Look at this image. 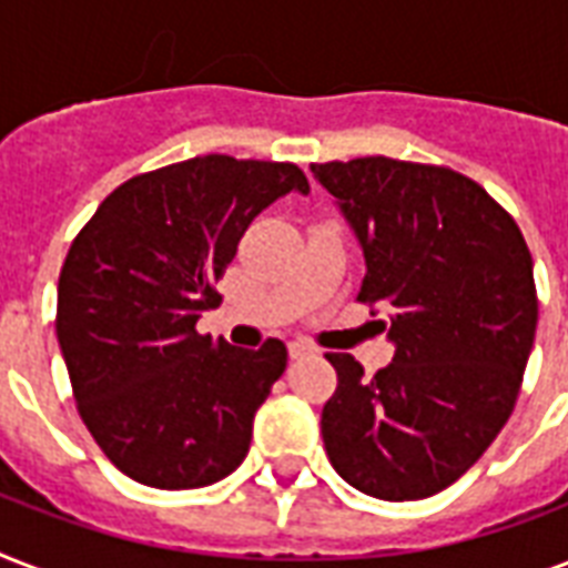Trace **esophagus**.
Wrapping results in <instances>:
<instances>
[{"instance_id":"obj_1","label":"esophagus","mask_w":568,"mask_h":568,"mask_svg":"<svg viewBox=\"0 0 568 568\" xmlns=\"http://www.w3.org/2000/svg\"><path fill=\"white\" fill-rule=\"evenodd\" d=\"M310 354H315V347H312L310 342H292V345H288V356H292V359H301V356Z\"/></svg>"}]
</instances>
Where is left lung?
<instances>
[{
    "mask_svg": "<svg viewBox=\"0 0 568 568\" xmlns=\"http://www.w3.org/2000/svg\"><path fill=\"white\" fill-rule=\"evenodd\" d=\"M365 253L356 301L388 312L395 359L374 377L327 354L338 386L321 436L338 475L418 501L466 475L510 418L537 333L534 258L519 223L445 164L365 155L312 164Z\"/></svg>",
    "mask_w": 568,
    "mask_h": 568,
    "instance_id": "1",
    "label": "left lung"
}]
</instances>
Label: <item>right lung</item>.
<instances>
[{"label": "right lung", "instance_id": "1", "mask_svg": "<svg viewBox=\"0 0 568 568\" xmlns=\"http://www.w3.org/2000/svg\"><path fill=\"white\" fill-rule=\"evenodd\" d=\"M288 191H310L292 162L196 155L118 185L67 250L55 333L75 409L138 484L196 489L247 457L288 354L203 336L196 318L221 306L250 221Z\"/></svg>", "mask_w": 568, "mask_h": 568}]
</instances>
